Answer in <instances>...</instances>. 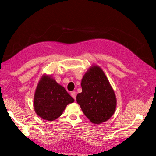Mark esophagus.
<instances>
[{"label": "esophagus", "mask_w": 156, "mask_h": 156, "mask_svg": "<svg viewBox=\"0 0 156 156\" xmlns=\"http://www.w3.org/2000/svg\"><path fill=\"white\" fill-rule=\"evenodd\" d=\"M71 96H72V97L74 99V100L76 99V96H75V92L73 91V92H71Z\"/></svg>", "instance_id": "1"}]
</instances>
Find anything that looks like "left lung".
Wrapping results in <instances>:
<instances>
[{
  "instance_id": "1",
  "label": "left lung",
  "mask_w": 156,
  "mask_h": 156,
  "mask_svg": "<svg viewBox=\"0 0 156 156\" xmlns=\"http://www.w3.org/2000/svg\"><path fill=\"white\" fill-rule=\"evenodd\" d=\"M82 92L77 95V102L92 123L101 124L114 115L116 98L102 69L97 65L90 67L81 80Z\"/></svg>"
}]
</instances>
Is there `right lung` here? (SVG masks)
Returning <instances> with one entry per match:
<instances>
[{
  "label": "right lung",
  "instance_id": "right-lung-1",
  "mask_svg": "<svg viewBox=\"0 0 156 156\" xmlns=\"http://www.w3.org/2000/svg\"><path fill=\"white\" fill-rule=\"evenodd\" d=\"M74 102L65 88L51 75H42L34 96V108L41 119L53 121L62 115L66 106Z\"/></svg>",
  "mask_w": 156,
  "mask_h": 156
}]
</instances>
